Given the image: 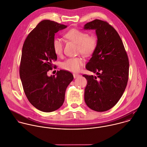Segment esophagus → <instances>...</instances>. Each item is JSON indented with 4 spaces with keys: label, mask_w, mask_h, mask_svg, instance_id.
I'll return each mask as SVG.
<instances>
[{
    "label": "esophagus",
    "mask_w": 147,
    "mask_h": 147,
    "mask_svg": "<svg viewBox=\"0 0 147 147\" xmlns=\"http://www.w3.org/2000/svg\"><path fill=\"white\" fill-rule=\"evenodd\" d=\"M73 75H74V78L75 79H76V78H78V77H79L80 76L79 74H74Z\"/></svg>",
    "instance_id": "esophagus-1"
}]
</instances>
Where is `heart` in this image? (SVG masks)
Returning <instances> with one entry per match:
<instances>
[{"instance_id": "1", "label": "heart", "mask_w": 147, "mask_h": 147, "mask_svg": "<svg viewBox=\"0 0 147 147\" xmlns=\"http://www.w3.org/2000/svg\"><path fill=\"white\" fill-rule=\"evenodd\" d=\"M65 37L78 44V51L84 56H90L96 50L98 45L97 37L94 35L88 36L87 32L78 29H72L65 34ZM53 49L57 56H61L63 51L62 41L55 37L52 42ZM84 60L81 57H71L61 64V68L68 71L78 72L84 65Z\"/></svg>"}]
</instances>
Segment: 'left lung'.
Masks as SVG:
<instances>
[{
  "instance_id": "8db88e82",
  "label": "left lung",
  "mask_w": 147,
  "mask_h": 147,
  "mask_svg": "<svg viewBox=\"0 0 147 147\" xmlns=\"http://www.w3.org/2000/svg\"><path fill=\"white\" fill-rule=\"evenodd\" d=\"M84 29L95 30L98 45L86 69L98 76L83 75L87 80L84 100L91 109L107 111L121 98L129 77V60L117 32L107 22L95 20L87 23Z\"/></svg>"
}]
</instances>
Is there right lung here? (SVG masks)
I'll list each match as a JSON object with an SVG mask.
<instances>
[{"instance_id": "1", "label": "right lung", "mask_w": 147, "mask_h": 147, "mask_svg": "<svg viewBox=\"0 0 147 147\" xmlns=\"http://www.w3.org/2000/svg\"><path fill=\"white\" fill-rule=\"evenodd\" d=\"M67 27L50 20L42 21L23 45L20 67L23 88L30 103L44 112L55 111L63 105L66 88L74 79L73 75L64 70L57 71L56 76L47 75L57 59L52 46L55 33Z\"/></svg>"}]
</instances>
